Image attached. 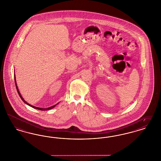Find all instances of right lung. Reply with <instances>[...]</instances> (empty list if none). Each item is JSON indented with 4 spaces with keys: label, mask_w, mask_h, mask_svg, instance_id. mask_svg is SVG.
I'll use <instances>...</instances> for the list:
<instances>
[{
    "label": "right lung",
    "mask_w": 161,
    "mask_h": 161,
    "mask_svg": "<svg viewBox=\"0 0 161 161\" xmlns=\"http://www.w3.org/2000/svg\"><path fill=\"white\" fill-rule=\"evenodd\" d=\"M14 81H15V84H16V89H17V93L19 94V96L20 97V98H21V99L24 101V103H25L26 104H27L28 105H29V106H30V107H31L32 108H36V109H37V110H42V111H44V110H50V109H52V108H53L54 107H56L58 103H57L56 105H53V106H51L50 107H48V108H39V107H34L33 105H30V104H29L28 103H27L26 102L24 99V98L22 97V96H21V94H20V93L19 92V90H18V88H17V84H16V77H15V75H14Z\"/></svg>",
    "instance_id": "right-lung-1"
}]
</instances>
